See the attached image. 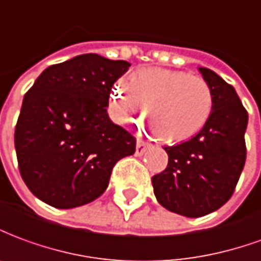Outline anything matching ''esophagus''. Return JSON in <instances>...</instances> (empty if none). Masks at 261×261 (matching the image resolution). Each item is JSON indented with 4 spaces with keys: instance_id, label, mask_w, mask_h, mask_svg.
Returning a JSON list of instances; mask_svg holds the SVG:
<instances>
[{
    "instance_id": "1",
    "label": "esophagus",
    "mask_w": 261,
    "mask_h": 261,
    "mask_svg": "<svg viewBox=\"0 0 261 261\" xmlns=\"http://www.w3.org/2000/svg\"><path fill=\"white\" fill-rule=\"evenodd\" d=\"M147 147H149V142H145V140L139 139L136 142V151H135V154L138 157L143 156V153H145Z\"/></svg>"
}]
</instances>
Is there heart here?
Wrapping results in <instances>:
<instances>
[{"label": "heart", "mask_w": 261, "mask_h": 261, "mask_svg": "<svg viewBox=\"0 0 261 261\" xmlns=\"http://www.w3.org/2000/svg\"><path fill=\"white\" fill-rule=\"evenodd\" d=\"M147 115L166 142L193 138L208 123L214 108L210 84L198 75L160 67L136 70L112 87L110 111L118 123Z\"/></svg>", "instance_id": "b5f03b06"}]
</instances>
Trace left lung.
I'll use <instances>...</instances> for the list:
<instances>
[{"mask_svg":"<svg viewBox=\"0 0 261 261\" xmlns=\"http://www.w3.org/2000/svg\"><path fill=\"white\" fill-rule=\"evenodd\" d=\"M198 70L214 95L210 121L190 140L166 146L169 164L151 177L159 204L187 218L208 215L226 204L246 162L247 111L222 77L210 68Z\"/></svg>","mask_w":261,"mask_h":261,"instance_id":"left-lung-1","label":"left lung"}]
</instances>
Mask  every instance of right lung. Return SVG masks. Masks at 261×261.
I'll use <instances>...</instances> for the list:
<instances>
[{
    "mask_svg": "<svg viewBox=\"0 0 261 261\" xmlns=\"http://www.w3.org/2000/svg\"><path fill=\"white\" fill-rule=\"evenodd\" d=\"M130 63L88 53L53 64L25 94L15 127L19 171L31 193L60 210L102 195L136 139L111 121L112 86Z\"/></svg>",
    "mask_w": 261,
    "mask_h": 261,
    "instance_id": "obj_1",
    "label": "right lung"
}]
</instances>
